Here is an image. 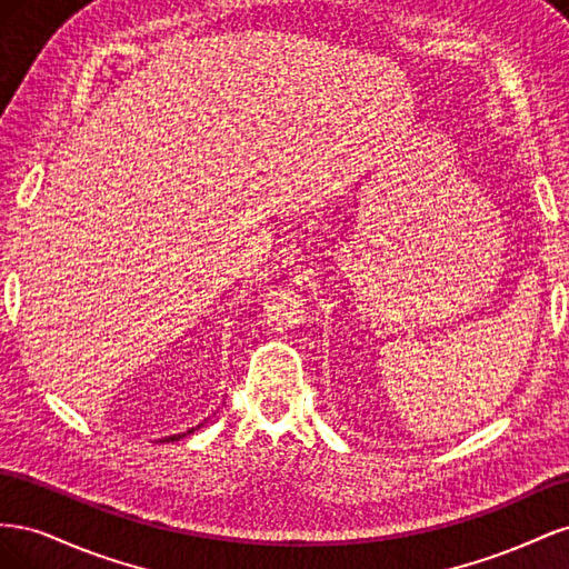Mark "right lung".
I'll use <instances>...</instances> for the list:
<instances>
[{"mask_svg": "<svg viewBox=\"0 0 569 569\" xmlns=\"http://www.w3.org/2000/svg\"><path fill=\"white\" fill-rule=\"evenodd\" d=\"M201 425H203V422H201ZM201 425H197V427H192V429H187V432H182V435H173V437H168L166 441H178V439H182L184 435H192V432H194V429H199Z\"/></svg>", "mask_w": 569, "mask_h": 569, "instance_id": "right-lung-1", "label": "right lung"}]
</instances>
